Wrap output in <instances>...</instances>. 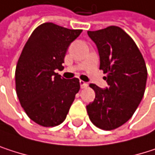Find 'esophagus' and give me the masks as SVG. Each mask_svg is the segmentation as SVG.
<instances>
[{"label":"esophagus","instance_id":"esophagus-1","mask_svg":"<svg viewBox=\"0 0 155 155\" xmlns=\"http://www.w3.org/2000/svg\"><path fill=\"white\" fill-rule=\"evenodd\" d=\"M79 83H80L81 88H86V87H87V83H86V82H84V81H82V80H80Z\"/></svg>","mask_w":155,"mask_h":155}]
</instances>
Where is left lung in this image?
<instances>
[{
  "instance_id": "left-lung-1",
  "label": "left lung",
  "mask_w": 155,
  "mask_h": 155,
  "mask_svg": "<svg viewBox=\"0 0 155 155\" xmlns=\"http://www.w3.org/2000/svg\"><path fill=\"white\" fill-rule=\"evenodd\" d=\"M98 49L100 67L108 87L90 84L95 100L87 106L91 122L100 129L113 130L126 123L138 107L145 90L147 69L132 38L121 28L110 26L87 31Z\"/></svg>"
}]
</instances>
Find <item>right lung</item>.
Segmentation results:
<instances>
[{
	"instance_id": "obj_1",
	"label": "right lung",
	"mask_w": 155,
	"mask_h": 155,
	"mask_svg": "<svg viewBox=\"0 0 155 155\" xmlns=\"http://www.w3.org/2000/svg\"><path fill=\"white\" fill-rule=\"evenodd\" d=\"M82 30H69L47 22L26 42L15 71L16 93L32 121L49 127L60 124L79 91L78 78L65 79L55 72L63 68L66 52Z\"/></svg>"
}]
</instances>
